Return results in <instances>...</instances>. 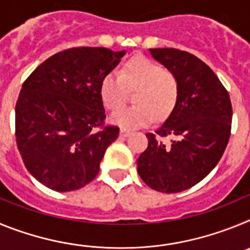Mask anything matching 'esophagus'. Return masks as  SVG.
Masks as SVG:
<instances>
[{
  "mask_svg": "<svg viewBox=\"0 0 250 250\" xmlns=\"http://www.w3.org/2000/svg\"><path fill=\"white\" fill-rule=\"evenodd\" d=\"M131 134V131L130 130H126V129H121L120 130V136L121 138H127V136Z\"/></svg>",
  "mask_w": 250,
  "mask_h": 250,
  "instance_id": "1",
  "label": "esophagus"
}]
</instances>
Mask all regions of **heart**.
I'll use <instances>...</instances> for the list:
<instances>
[{
	"label": "heart",
	"instance_id": "heart-1",
	"mask_svg": "<svg viewBox=\"0 0 250 250\" xmlns=\"http://www.w3.org/2000/svg\"><path fill=\"white\" fill-rule=\"evenodd\" d=\"M127 91H136L132 99L135 106L125 107L111 115L110 121L121 129L132 130L146 126L154 120L165 119L178 101L179 83L175 75L144 56L127 61L120 76L105 75L100 83V98L110 111L125 104Z\"/></svg>",
	"mask_w": 250,
	"mask_h": 250
}]
</instances>
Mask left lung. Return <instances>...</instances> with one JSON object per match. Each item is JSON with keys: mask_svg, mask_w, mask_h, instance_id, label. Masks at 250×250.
Masks as SVG:
<instances>
[{"mask_svg": "<svg viewBox=\"0 0 250 250\" xmlns=\"http://www.w3.org/2000/svg\"><path fill=\"white\" fill-rule=\"evenodd\" d=\"M154 59L175 75L179 96L169 118L147 132V147L138 159L143 182L161 193H179L194 187L222 158L231 129L228 91L207 63L178 48H149ZM156 136H171L165 147Z\"/></svg>", "mask_w": 250, "mask_h": 250, "instance_id": "obj_1", "label": "left lung"}]
</instances>
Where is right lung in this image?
I'll return each instance as SVG.
<instances>
[{"mask_svg": "<svg viewBox=\"0 0 250 250\" xmlns=\"http://www.w3.org/2000/svg\"><path fill=\"white\" fill-rule=\"evenodd\" d=\"M126 51L74 47L36 67L22 85L16 104V141L26 169L55 191L85 187L100 170L119 127L103 126L104 76Z\"/></svg>", "mask_w": 250, "mask_h": 250, "instance_id": "right-lung-1", "label": "right lung"}]
</instances>
